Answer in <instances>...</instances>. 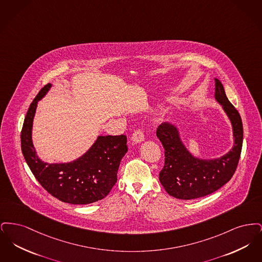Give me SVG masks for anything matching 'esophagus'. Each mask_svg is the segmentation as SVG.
I'll return each instance as SVG.
<instances>
[{"mask_svg": "<svg viewBox=\"0 0 262 262\" xmlns=\"http://www.w3.org/2000/svg\"><path fill=\"white\" fill-rule=\"evenodd\" d=\"M143 140H144V135H143V133H142L140 129L136 130V132L134 133L133 137H132V141H133L134 143L137 144V143H141Z\"/></svg>", "mask_w": 262, "mask_h": 262, "instance_id": "1", "label": "esophagus"}]
</instances>
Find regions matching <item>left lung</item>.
<instances>
[{
    "label": "left lung",
    "instance_id": "8db88e82",
    "mask_svg": "<svg viewBox=\"0 0 262 262\" xmlns=\"http://www.w3.org/2000/svg\"><path fill=\"white\" fill-rule=\"evenodd\" d=\"M215 80V101L222 106L232 125L233 146L217 158L195 157L184 143L179 126L164 123L156 136L165 149V164L159 181L165 190L179 200H195L208 195L227 184L237 169L243 146V123L241 116L228 100L223 84Z\"/></svg>",
    "mask_w": 262,
    "mask_h": 262
}]
</instances>
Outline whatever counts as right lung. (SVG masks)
I'll use <instances>...</instances> for the list:
<instances>
[{"mask_svg": "<svg viewBox=\"0 0 262 262\" xmlns=\"http://www.w3.org/2000/svg\"><path fill=\"white\" fill-rule=\"evenodd\" d=\"M51 88L48 83L40 90L26 113L20 136L25 161L39 184L62 202L82 205L103 200L117 183L120 163L127 152L126 137L99 136L85 153L73 161H43L33 145L32 127L38 102Z\"/></svg>", "mask_w": 262, "mask_h": 262, "instance_id": "1", "label": "right lung"}]
</instances>
